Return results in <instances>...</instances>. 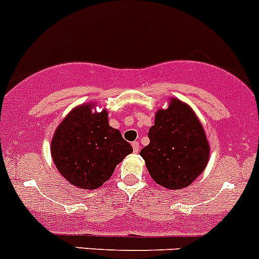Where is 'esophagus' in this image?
<instances>
[{
	"mask_svg": "<svg viewBox=\"0 0 259 259\" xmlns=\"http://www.w3.org/2000/svg\"><path fill=\"white\" fill-rule=\"evenodd\" d=\"M132 148H133V152H135V153H137V152L140 151V143H138L137 141L132 142Z\"/></svg>",
	"mask_w": 259,
	"mask_h": 259,
	"instance_id": "34e87169",
	"label": "esophagus"
}]
</instances>
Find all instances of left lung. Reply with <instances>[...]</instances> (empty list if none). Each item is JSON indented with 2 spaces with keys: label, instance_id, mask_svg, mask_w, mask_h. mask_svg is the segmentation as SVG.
Segmentation results:
<instances>
[{
  "label": "left lung",
  "instance_id": "1",
  "mask_svg": "<svg viewBox=\"0 0 259 259\" xmlns=\"http://www.w3.org/2000/svg\"><path fill=\"white\" fill-rule=\"evenodd\" d=\"M149 145L141 149L149 175L167 189L188 187L206 168L209 143L194 111L178 98L159 108L148 132Z\"/></svg>",
  "mask_w": 259,
  "mask_h": 259
}]
</instances>
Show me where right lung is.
<instances>
[{
  "label": "right lung",
  "instance_id": "obj_1",
  "mask_svg": "<svg viewBox=\"0 0 259 259\" xmlns=\"http://www.w3.org/2000/svg\"><path fill=\"white\" fill-rule=\"evenodd\" d=\"M96 102L82 103L62 119L51 141V156L74 187L96 189L111 178L132 146L108 123V111L96 112Z\"/></svg>",
  "mask_w": 259,
  "mask_h": 259
}]
</instances>
